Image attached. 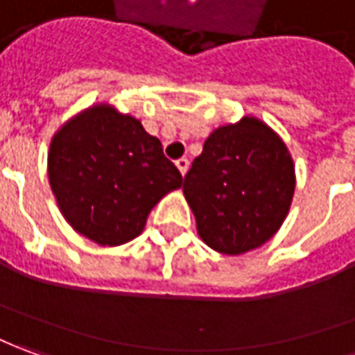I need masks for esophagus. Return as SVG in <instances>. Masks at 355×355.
<instances>
[{
  "label": "esophagus",
  "instance_id": "34e87169",
  "mask_svg": "<svg viewBox=\"0 0 355 355\" xmlns=\"http://www.w3.org/2000/svg\"><path fill=\"white\" fill-rule=\"evenodd\" d=\"M175 163H177V167H178V171H180V175H187L188 167H190V161H188L187 157H180V159H177Z\"/></svg>",
  "mask_w": 355,
  "mask_h": 355
}]
</instances>
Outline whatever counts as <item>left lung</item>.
Masks as SVG:
<instances>
[{
  "instance_id": "obj_1",
  "label": "left lung",
  "mask_w": 355,
  "mask_h": 355,
  "mask_svg": "<svg viewBox=\"0 0 355 355\" xmlns=\"http://www.w3.org/2000/svg\"><path fill=\"white\" fill-rule=\"evenodd\" d=\"M293 190L288 147L252 116L214 130L182 184L198 235L223 254H243L274 237Z\"/></svg>"
}]
</instances>
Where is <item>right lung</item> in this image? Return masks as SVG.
<instances>
[{
  "label": "right lung",
  "mask_w": 355,
  "mask_h": 355,
  "mask_svg": "<svg viewBox=\"0 0 355 355\" xmlns=\"http://www.w3.org/2000/svg\"><path fill=\"white\" fill-rule=\"evenodd\" d=\"M48 178L67 223L103 247L136 239L159 200L182 187L157 137L110 105L87 108L58 130Z\"/></svg>",
  "instance_id": "obj_1"
}]
</instances>
